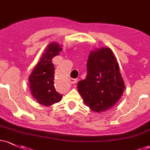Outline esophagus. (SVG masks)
I'll list each match as a JSON object with an SVG mask.
<instances>
[{"label": "esophagus", "instance_id": "esophagus-1", "mask_svg": "<svg viewBox=\"0 0 150 150\" xmlns=\"http://www.w3.org/2000/svg\"><path fill=\"white\" fill-rule=\"evenodd\" d=\"M76 82H77V80H76V79H72V78H71L70 79V83H71V84H75L76 83Z\"/></svg>", "mask_w": 150, "mask_h": 150}]
</instances>
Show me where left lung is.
I'll use <instances>...</instances> for the list:
<instances>
[{
  "mask_svg": "<svg viewBox=\"0 0 150 150\" xmlns=\"http://www.w3.org/2000/svg\"><path fill=\"white\" fill-rule=\"evenodd\" d=\"M88 75L78 84L84 103L95 112L110 109L125 90L117 59L108 47L95 48L87 62Z\"/></svg>",
  "mask_w": 150,
  "mask_h": 150,
  "instance_id": "left-lung-1",
  "label": "left lung"
}]
</instances>
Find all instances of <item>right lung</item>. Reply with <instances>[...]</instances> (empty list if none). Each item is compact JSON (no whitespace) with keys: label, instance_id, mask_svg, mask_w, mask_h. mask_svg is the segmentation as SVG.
<instances>
[{"label":"right lung","instance_id":"obj_1","mask_svg":"<svg viewBox=\"0 0 150 150\" xmlns=\"http://www.w3.org/2000/svg\"><path fill=\"white\" fill-rule=\"evenodd\" d=\"M62 50V46L56 42L49 44L29 75L30 93L36 101L44 106H50L62 99V95L57 93L54 85L55 67L52 62Z\"/></svg>","mask_w":150,"mask_h":150}]
</instances>
